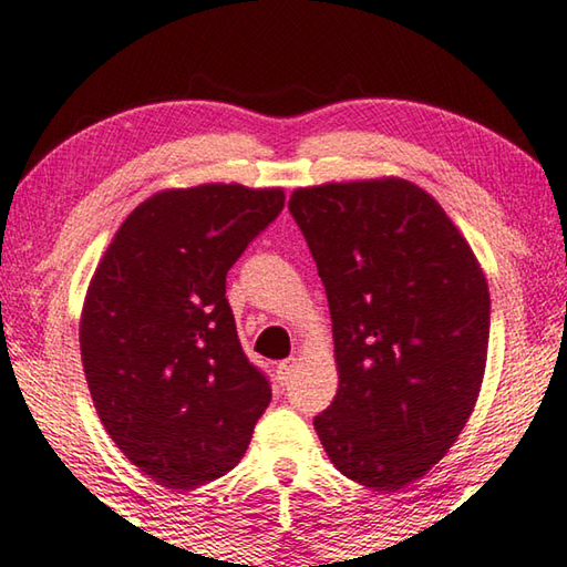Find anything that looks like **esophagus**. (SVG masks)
Segmentation results:
<instances>
[{
    "label": "esophagus",
    "instance_id": "obj_1",
    "mask_svg": "<svg viewBox=\"0 0 567 567\" xmlns=\"http://www.w3.org/2000/svg\"><path fill=\"white\" fill-rule=\"evenodd\" d=\"M295 371H298V358H285V361L277 363V381L290 383Z\"/></svg>",
    "mask_w": 567,
    "mask_h": 567
}]
</instances>
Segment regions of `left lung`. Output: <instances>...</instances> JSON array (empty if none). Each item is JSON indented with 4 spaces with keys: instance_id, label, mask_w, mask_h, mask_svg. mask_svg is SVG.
Segmentation results:
<instances>
[{
    "instance_id": "left-lung-1",
    "label": "left lung",
    "mask_w": 567,
    "mask_h": 567,
    "mask_svg": "<svg viewBox=\"0 0 567 567\" xmlns=\"http://www.w3.org/2000/svg\"><path fill=\"white\" fill-rule=\"evenodd\" d=\"M326 287L340 385L316 431L348 480L379 492L424 477L477 403L489 290L436 199L403 178L290 196Z\"/></svg>"
}]
</instances>
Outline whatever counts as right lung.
<instances>
[{
  "label": "right lung",
  "instance_id": "right-lung-1",
  "mask_svg": "<svg viewBox=\"0 0 567 567\" xmlns=\"http://www.w3.org/2000/svg\"><path fill=\"white\" fill-rule=\"evenodd\" d=\"M282 206V188L239 184L154 194L90 280L80 320L90 396L121 452L168 489L235 470L272 399L241 350L227 272Z\"/></svg>",
  "mask_w": 567,
  "mask_h": 567
}]
</instances>
